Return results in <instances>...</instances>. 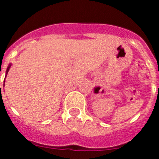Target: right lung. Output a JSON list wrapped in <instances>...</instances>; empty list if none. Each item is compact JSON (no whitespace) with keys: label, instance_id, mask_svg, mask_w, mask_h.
<instances>
[{"label":"right lung","instance_id":"1","mask_svg":"<svg viewBox=\"0 0 159 159\" xmlns=\"http://www.w3.org/2000/svg\"><path fill=\"white\" fill-rule=\"evenodd\" d=\"M10 66H11V64H9V66H8V67H7V70H6V75H7L8 71H9V68H10ZM4 86H5V84H4Z\"/></svg>","mask_w":159,"mask_h":159}]
</instances>
